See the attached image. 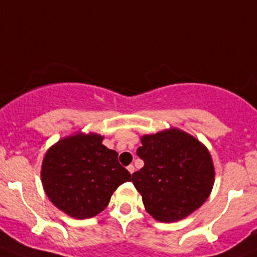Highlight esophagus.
Masks as SVG:
<instances>
[{
  "mask_svg": "<svg viewBox=\"0 0 257 257\" xmlns=\"http://www.w3.org/2000/svg\"><path fill=\"white\" fill-rule=\"evenodd\" d=\"M126 169H128V172L131 173V174H133V173H134V167L132 164L128 165V168H126Z\"/></svg>",
  "mask_w": 257,
  "mask_h": 257,
  "instance_id": "34e87169",
  "label": "esophagus"
}]
</instances>
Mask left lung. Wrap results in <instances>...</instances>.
Here are the masks:
<instances>
[{
    "label": "left lung",
    "instance_id": "1",
    "mask_svg": "<svg viewBox=\"0 0 257 257\" xmlns=\"http://www.w3.org/2000/svg\"><path fill=\"white\" fill-rule=\"evenodd\" d=\"M137 154L144 167L132 175L145 210L159 221H178L200 208L214 185L209 150L190 134L172 128L142 137Z\"/></svg>",
    "mask_w": 257,
    "mask_h": 257
}]
</instances>
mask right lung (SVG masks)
I'll return each mask as SVG.
<instances>
[{"label":"right lung","mask_w":257,"mask_h":257,"mask_svg":"<svg viewBox=\"0 0 257 257\" xmlns=\"http://www.w3.org/2000/svg\"><path fill=\"white\" fill-rule=\"evenodd\" d=\"M102 141L99 134L77 133L49 148L43 159L41 178L49 200L76 219L99 214L115 189L132 180L118 153Z\"/></svg>","instance_id":"add662e5"}]
</instances>
